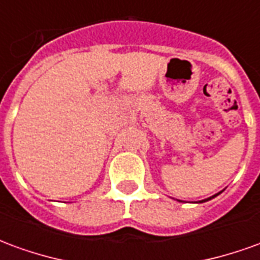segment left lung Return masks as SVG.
Instances as JSON below:
<instances>
[{
	"mask_svg": "<svg viewBox=\"0 0 260 260\" xmlns=\"http://www.w3.org/2000/svg\"><path fill=\"white\" fill-rule=\"evenodd\" d=\"M212 198H214V196H212ZM212 198H209V199H212ZM209 199H205V201H202V202H206V201H209Z\"/></svg>",
	"mask_w": 260,
	"mask_h": 260,
	"instance_id": "8db88e82",
	"label": "left lung"
}]
</instances>
